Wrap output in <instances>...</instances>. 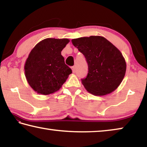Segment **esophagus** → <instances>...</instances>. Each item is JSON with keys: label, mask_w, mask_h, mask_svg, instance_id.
Listing matches in <instances>:
<instances>
[{"label": "esophagus", "mask_w": 147, "mask_h": 147, "mask_svg": "<svg viewBox=\"0 0 147 147\" xmlns=\"http://www.w3.org/2000/svg\"><path fill=\"white\" fill-rule=\"evenodd\" d=\"M71 69H72V71H73V73H74V72H75V67L74 66L72 67Z\"/></svg>", "instance_id": "34e87169"}]
</instances>
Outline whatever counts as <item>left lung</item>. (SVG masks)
<instances>
[{
  "label": "left lung",
  "instance_id": "1",
  "mask_svg": "<svg viewBox=\"0 0 147 147\" xmlns=\"http://www.w3.org/2000/svg\"><path fill=\"white\" fill-rule=\"evenodd\" d=\"M88 64V74L82 83L89 93L103 96L118 88L125 75L126 63L121 51L102 36L72 39Z\"/></svg>",
  "mask_w": 147,
  "mask_h": 147
}]
</instances>
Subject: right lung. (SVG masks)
<instances>
[{
    "instance_id": "add662e5",
    "label": "right lung",
    "mask_w": 147,
    "mask_h": 147,
    "mask_svg": "<svg viewBox=\"0 0 147 147\" xmlns=\"http://www.w3.org/2000/svg\"><path fill=\"white\" fill-rule=\"evenodd\" d=\"M70 40L47 38L35 46L24 64L26 80L39 94L47 95L58 91L72 73L61 52Z\"/></svg>"
}]
</instances>
